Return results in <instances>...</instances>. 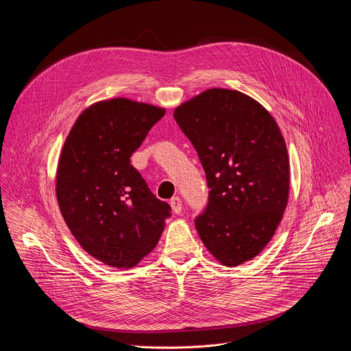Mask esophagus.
<instances>
[{
    "label": "esophagus",
    "instance_id": "1",
    "mask_svg": "<svg viewBox=\"0 0 351 351\" xmlns=\"http://www.w3.org/2000/svg\"><path fill=\"white\" fill-rule=\"evenodd\" d=\"M171 207H172V211L175 214H180L182 213V199L179 197H173L171 202H169Z\"/></svg>",
    "mask_w": 351,
    "mask_h": 351
}]
</instances>
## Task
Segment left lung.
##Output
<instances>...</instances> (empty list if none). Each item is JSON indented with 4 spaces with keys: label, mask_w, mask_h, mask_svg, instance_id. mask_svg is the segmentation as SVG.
<instances>
[{
    "label": "left lung",
    "mask_w": 351,
    "mask_h": 351,
    "mask_svg": "<svg viewBox=\"0 0 351 351\" xmlns=\"http://www.w3.org/2000/svg\"><path fill=\"white\" fill-rule=\"evenodd\" d=\"M194 145L210 187L195 229L225 267L257 257L271 241L289 199V156L272 115L250 95L210 88L173 112Z\"/></svg>",
    "instance_id": "obj_1"
}]
</instances>
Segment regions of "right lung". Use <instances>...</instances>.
I'll use <instances>...</instances> for the list:
<instances>
[{"label":"right lung","instance_id":"right-lung-1","mask_svg":"<svg viewBox=\"0 0 351 351\" xmlns=\"http://www.w3.org/2000/svg\"><path fill=\"white\" fill-rule=\"evenodd\" d=\"M165 110L129 98L86 108L58 160L56 193L79 244L106 265L129 269L157 245L171 207L149 191L130 156Z\"/></svg>","mask_w":351,"mask_h":351}]
</instances>
